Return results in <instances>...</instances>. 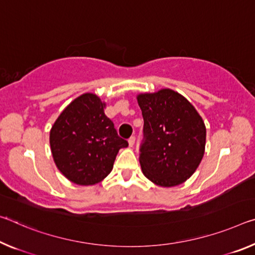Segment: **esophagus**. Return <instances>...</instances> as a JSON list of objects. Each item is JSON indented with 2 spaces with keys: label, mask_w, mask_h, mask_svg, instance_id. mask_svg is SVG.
Segmentation results:
<instances>
[{
  "label": "esophagus",
  "mask_w": 255,
  "mask_h": 255,
  "mask_svg": "<svg viewBox=\"0 0 255 255\" xmlns=\"http://www.w3.org/2000/svg\"><path fill=\"white\" fill-rule=\"evenodd\" d=\"M128 144H129V147L134 146V144H135V137L134 136H131L130 138L128 139Z\"/></svg>",
  "instance_id": "1"
}]
</instances>
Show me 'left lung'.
I'll list each match as a JSON object with an SVG mask.
<instances>
[{
    "label": "left lung",
    "mask_w": 255,
    "mask_h": 255,
    "mask_svg": "<svg viewBox=\"0 0 255 255\" xmlns=\"http://www.w3.org/2000/svg\"><path fill=\"white\" fill-rule=\"evenodd\" d=\"M144 119L139 163L144 176L161 187L183 184L204 155L207 129L187 99L170 88L137 95Z\"/></svg>",
    "instance_id": "1"
}]
</instances>
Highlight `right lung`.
Instances as JSON below:
<instances>
[{
	"instance_id": "obj_1",
	"label": "right lung",
	"mask_w": 255,
	"mask_h": 255,
	"mask_svg": "<svg viewBox=\"0 0 255 255\" xmlns=\"http://www.w3.org/2000/svg\"><path fill=\"white\" fill-rule=\"evenodd\" d=\"M106 106L98 95L85 93L60 113L51 128L54 163L74 184L102 181L111 172L119 149L128 146L104 113Z\"/></svg>"
}]
</instances>
